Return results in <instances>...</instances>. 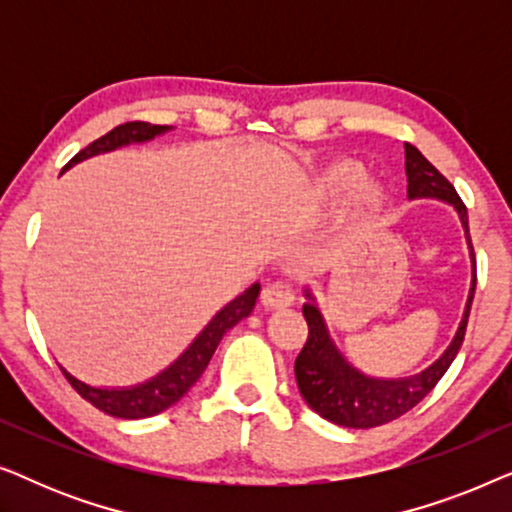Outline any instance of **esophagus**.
I'll use <instances>...</instances> for the list:
<instances>
[{
    "mask_svg": "<svg viewBox=\"0 0 512 512\" xmlns=\"http://www.w3.org/2000/svg\"><path fill=\"white\" fill-rule=\"evenodd\" d=\"M261 303L265 310H286V307L293 305V291L289 284L275 282L268 284L261 293Z\"/></svg>",
    "mask_w": 512,
    "mask_h": 512,
    "instance_id": "1",
    "label": "esophagus"
}]
</instances>
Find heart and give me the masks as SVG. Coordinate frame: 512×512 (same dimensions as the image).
Segmentation results:
<instances>
[{
    "mask_svg": "<svg viewBox=\"0 0 512 512\" xmlns=\"http://www.w3.org/2000/svg\"><path fill=\"white\" fill-rule=\"evenodd\" d=\"M356 177H359V170H356V167L342 165L333 172V184H349V181H354Z\"/></svg>",
    "mask_w": 512,
    "mask_h": 512,
    "instance_id": "b5f03b06",
    "label": "heart"
}]
</instances>
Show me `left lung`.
<instances>
[{
  "instance_id": "1",
  "label": "left lung",
  "mask_w": 512,
  "mask_h": 512,
  "mask_svg": "<svg viewBox=\"0 0 512 512\" xmlns=\"http://www.w3.org/2000/svg\"><path fill=\"white\" fill-rule=\"evenodd\" d=\"M405 174H408L410 198H440L457 209L459 219L464 223L475 272V251L471 235H468V214L459 193L412 144H405ZM475 282H478V275H473L464 319H461L459 331L454 335L452 345L447 347V352L424 373L403 377V380H377V377H368L359 373L354 366H349L345 356L335 349L333 340L328 338L324 317L314 305L312 293L307 291L303 314L310 333H307L303 352L296 359V382L305 403L328 422L347 426V429H373V426L394 422V419L415 408L436 387L461 349L468 314H471Z\"/></svg>"
}]
</instances>
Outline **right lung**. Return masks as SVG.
Here are the masks:
<instances>
[{"instance_id":"obj_1","label":"right lung","mask_w":512,"mask_h":512,"mask_svg":"<svg viewBox=\"0 0 512 512\" xmlns=\"http://www.w3.org/2000/svg\"><path fill=\"white\" fill-rule=\"evenodd\" d=\"M167 130H170V125H151L144 121L123 123L111 132H107V135L95 139V142L88 144L83 151L76 153V156L65 165V170L90 156H97V153L114 151L118 146H125V144L149 142V139H153L156 135H163ZM258 291H261V284L249 286L240 298H235L233 303L223 307V310L209 321L205 331L193 340V345L188 347L170 368L163 370V373L156 375L149 382L137 384V387H130V389H97V387H90L86 382L76 380L74 375H69L67 370L60 366L62 375H65L67 382L76 389V394L86 398L90 405H95L97 410L107 412L111 417L144 419V417L158 415V412H163L170 408V405L177 403L179 398L200 380V375L205 373L207 363L216 352V347H219L223 335H226L235 324H240L244 317H249L251 310H254Z\"/></svg>"}]
</instances>
